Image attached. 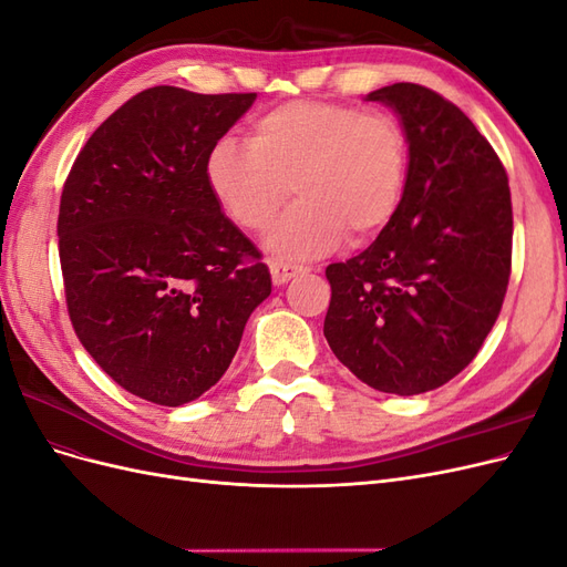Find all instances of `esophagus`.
I'll use <instances>...</instances> for the list:
<instances>
[{"label": "esophagus", "instance_id": "34e87169", "mask_svg": "<svg viewBox=\"0 0 567 567\" xmlns=\"http://www.w3.org/2000/svg\"><path fill=\"white\" fill-rule=\"evenodd\" d=\"M269 271H271V281L274 286H284L290 279H296L298 274H302L305 269L298 265H288V262H279V260H271L269 262Z\"/></svg>", "mask_w": 567, "mask_h": 567}]
</instances>
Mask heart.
Segmentation results:
<instances>
[{"label": "heart", "mask_w": 567, "mask_h": 567, "mask_svg": "<svg viewBox=\"0 0 567 567\" xmlns=\"http://www.w3.org/2000/svg\"><path fill=\"white\" fill-rule=\"evenodd\" d=\"M409 140L398 117L331 101H290L255 117L248 144L219 140L205 177L225 215L265 231L296 188L300 203L267 236L271 255L312 260L350 234L367 244L398 215Z\"/></svg>", "instance_id": "obj_1"}]
</instances>
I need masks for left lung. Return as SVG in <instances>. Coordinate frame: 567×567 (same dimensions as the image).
<instances>
[{
  "label": "left lung",
  "mask_w": 567,
  "mask_h": 567,
  "mask_svg": "<svg viewBox=\"0 0 567 567\" xmlns=\"http://www.w3.org/2000/svg\"><path fill=\"white\" fill-rule=\"evenodd\" d=\"M367 101L388 106L406 132V188L364 252L326 267L323 336L359 381L409 398L466 369L499 317L511 192L489 142L447 99L394 82Z\"/></svg>",
  "instance_id": "1"
}]
</instances>
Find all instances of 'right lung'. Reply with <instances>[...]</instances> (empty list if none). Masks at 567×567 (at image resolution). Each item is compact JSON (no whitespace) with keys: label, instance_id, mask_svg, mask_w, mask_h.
<instances>
[{"label":"right lung","instance_id":"right-lung-1","mask_svg":"<svg viewBox=\"0 0 567 567\" xmlns=\"http://www.w3.org/2000/svg\"><path fill=\"white\" fill-rule=\"evenodd\" d=\"M257 94L151 87L120 106L65 179L59 257L73 329L127 392L182 406L210 390L271 293L221 213L205 161Z\"/></svg>","mask_w":567,"mask_h":567}]
</instances>
